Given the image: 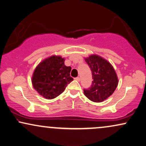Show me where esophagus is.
Instances as JSON below:
<instances>
[{"label": "esophagus", "instance_id": "obj_1", "mask_svg": "<svg viewBox=\"0 0 146 146\" xmlns=\"http://www.w3.org/2000/svg\"><path fill=\"white\" fill-rule=\"evenodd\" d=\"M75 80H76L77 81H80V78H79V77H76V78H75Z\"/></svg>", "mask_w": 146, "mask_h": 146}]
</instances>
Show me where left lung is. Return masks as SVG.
Wrapping results in <instances>:
<instances>
[{
    "mask_svg": "<svg viewBox=\"0 0 146 146\" xmlns=\"http://www.w3.org/2000/svg\"><path fill=\"white\" fill-rule=\"evenodd\" d=\"M90 67L93 81L84 95L91 102L100 103L111 96L118 85V77L111 64L100 55H91L85 58Z\"/></svg>",
    "mask_w": 146,
    "mask_h": 146,
    "instance_id": "left-lung-1",
    "label": "left lung"
}]
</instances>
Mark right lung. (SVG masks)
<instances>
[{
  "instance_id": "obj_1",
  "label": "right lung",
  "mask_w": 146,
  "mask_h": 146,
  "mask_svg": "<svg viewBox=\"0 0 146 146\" xmlns=\"http://www.w3.org/2000/svg\"><path fill=\"white\" fill-rule=\"evenodd\" d=\"M71 67L65 65V58L50 56L38 63L33 73L32 85L38 94L46 100H53L65 91L73 79Z\"/></svg>"
}]
</instances>
